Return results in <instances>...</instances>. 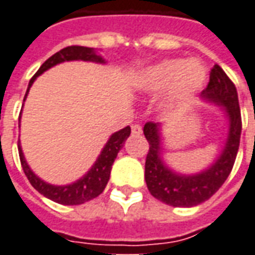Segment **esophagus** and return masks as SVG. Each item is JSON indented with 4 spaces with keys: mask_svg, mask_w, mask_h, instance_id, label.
I'll use <instances>...</instances> for the list:
<instances>
[{
    "mask_svg": "<svg viewBox=\"0 0 255 255\" xmlns=\"http://www.w3.org/2000/svg\"><path fill=\"white\" fill-rule=\"evenodd\" d=\"M131 131H132V135H140L142 133V127H140L139 124H133Z\"/></svg>",
    "mask_w": 255,
    "mask_h": 255,
    "instance_id": "esophagus-1",
    "label": "esophagus"
}]
</instances>
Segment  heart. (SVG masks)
Instances as JSON below:
<instances>
[{
  "instance_id": "obj_1",
  "label": "heart",
  "mask_w": 255,
  "mask_h": 255,
  "mask_svg": "<svg viewBox=\"0 0 255 255\" xmlns=\"http://www.w3.org/2000/svg\"><path fill=\"white\" fill-rule=\"evenodd\" d=\"M207 76V67L202 60L165 59L145 69L138 76L135 85L140 92L150 95L167 91L160 108L172 110L202 90Z\"/></svg>"
}]
</instances>
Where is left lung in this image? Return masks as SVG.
I'll use <instances>...</instances> for the list:
<instances>
[{"label":"left lung","mask_w":255,"mask_h":255,"mask_svg":"<svg viewBox=\"0 0 255 255\" xmlns=\"http://www.w3.org/2000/svg\"><path fill=\"white\" fill-rule=\"evenodd\" d=\"M202 101L218 106L228 120V132L218 157L196 174H182L164 161L163 126L146 123L143 133L149 142L145 163V181L153 197L172 207H193L208 200L227 181L235 164L242 132L238 91L221 66L214 65Z\"/></svg>","instance_id":"left-lung-1"}]
</instances>
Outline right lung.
Returning a JSON list of instances; mask_svg holds the SVG:
<instances>
[{
    "instance_id": "1",
    "label": "right lung",
    "mask_w": 255,
    "mask_h": 255,
    "mask_svg": "<svg viewBox=\"0 0 255 255\" xmlns=\"http://www.w3.org/2000/svg\"><path fill=\"white\" fill-rule=\"evenodd\" d=\"M73 60L95 62V63H101V65L106 63V60L103 59L102 56L98 53L97 49H94V48L77 47V45L63 48V49H60L59 52L52 55L49 59H47L41 65L38 72L35 73L34 77L31 78L30 83H28L27 91H26L23 102L26 101L28 91H30L31 85L35 81V78L41 76L44 72L49 70L53 66L63 63V62H73ZM19 123H20V117H19ZM19 127H20V124H19ZM129 133H131V128L129 127L123 128L120 131L112 133L90 170L87 171L80 179L72 183H67V185H52V183H48L44 179H41L38 175H35L33 170L30 168V165L27 164L26 158H24L20 140L17 142L19 157H20L23 171H24V174L27 177L28 182L31 183V186L35 190H38L41 195L45 196L49 200H52L55 203L65 204V206H77V204H83V203L95 199L97 196L101 195L105 190L106 185L109 182L112 165L115 163L120 149L124 146V142L129 136Z\"/></svg>"
}]
</instances>
